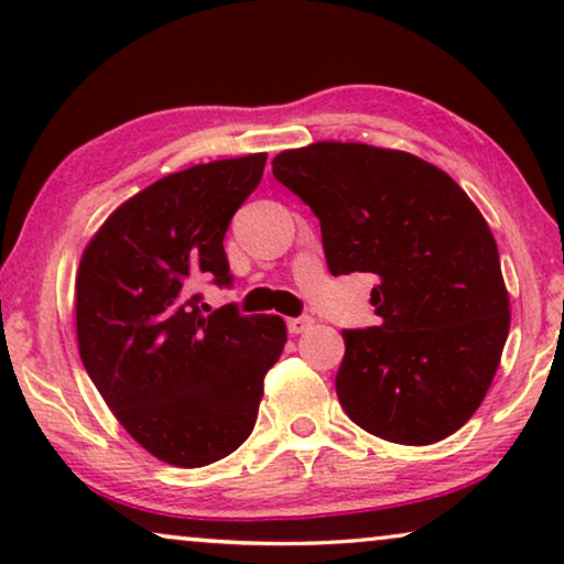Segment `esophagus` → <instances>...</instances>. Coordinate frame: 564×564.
<instances>
[{
	"mask_svg": "<svg viewBox=\"0 0 564 564\" xmlns=\"http://www.w3.org/2000/svg\"><path fill=\"white\" fill-rule=\"evenodd\" d=\"M313 318H311V315H297V318H290L288 321V330H290V334H305V330L307 328H313Z\"/></svg>",
	"mask_w": 564,
	"mask_h": 564,
	"instance_id": "obj_1",
	"label": "esophagus"
}]
</instances>
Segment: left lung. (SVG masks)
Instances as JSON below:
<instances>
[{
    "label": "left lung",
    "instance_id": "obj_1",
    "mask_svg": "<svg viewBox=\"0 0 564 564\" xmlns=\"http://www.w3.org/2000/svg\"><path fill=\"white\" fill-rule=\"evenodd\" d=\"M276 182L321 220L330 274L369 272L380 326L344 328L336 395L384 442L423 446L480 408L511 326L498 246L465 189L413 153L321 141Z\"/></svg>",
    "mask_w": 564,
    "mask_h": 564
}]
</instances>
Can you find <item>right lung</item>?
I'll return each mask as SVG.
<instances>
[{
    "label": "right lung",
    "instance_id": "obj_1",
    "mask_svg": "<svg viewBox=\"0 0 564 564\" xmlns=\"http://www.w3.org/2000/svg\"><path fill=\"white\" fill-rule=\"evenodd\" d=\"M264 164L251 153L153 182L105 220L76 274L84 369L122 429L174 467H205L249 438L288 341L280 315L210 311L195 292L234 282L223 238Z\"/></svg>",
    "mask_w": 564,
    "mask_h": 564
}]
</instances>
